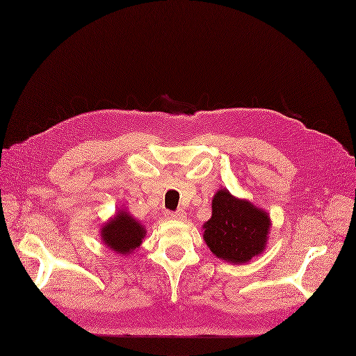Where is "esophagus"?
Listing matches in <instances>:
<instances>
[{
    "instance_id": "34e87169",
    "label": "esophagus",
    "mask_w": 356,
    "mask_h": 356,
    "mask_svg": "<svg viewBox=\"0 0 356 356\" xmlns=\"http://www.w3.org/2000/svg\"><path fill=\"white\" fill-rule=\"evenodd\" d=\"M170 217L173 220H181V218H185V211H183V209H177V211L171 213Z\"/></svg>"
}]
</instances>
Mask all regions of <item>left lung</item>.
I'll use <instances>...</instances> for the list:
<instances>
[{"instance_id":"8db88e82","label":"left lung","mask_w":356,"mask_h":356,"mask_svg":"<svg viewBox=\"0 0 356 356\" xmlns=\"http://www.w3.org/2000/svg\"><path fill=\"white\" fill-rule=\"evenodd\" d=\"M270 227L264 209L220 189L213 198V216L202 229L204 241L217 258L242 264L264 251Z\"/></svg>"}]
</instances>
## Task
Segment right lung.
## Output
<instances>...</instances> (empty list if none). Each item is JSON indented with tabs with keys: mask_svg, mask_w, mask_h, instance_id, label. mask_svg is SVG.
<instances>
[{
	"mask_svg": "<svg viewBox=\"0 0 356 356\" xmlns=\"http://www.w3.org/2000/svg\"><path fill=\"white\" fill-rule=\"evenodd\" d=\"M147 230L127 211H118L113 218L104 222L101 241L117 254H131L140 246Z\"/></svg>",
	"mask_w": 356,
	"mask_h": 356,
	"instance_id": "add662e5",
	"label": "right lung"
}]
</instances>
